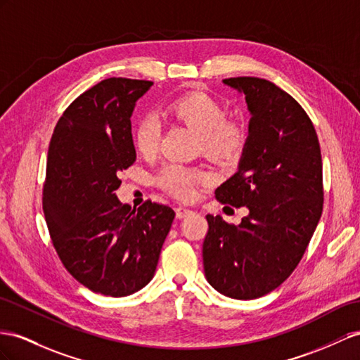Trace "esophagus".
Masks as SVG:
<instances>
[{"label": "esophagus", "mask_w": 360, "mask_h": 360, "mask_svg": "<svg viewBox=\"0 0 360 360\" xmlns=\"http://www.w3.org/2000/svg\"><path fill=\"white\" fill-rule=\"evenodd\" d=\"M176 217L178 219H182V217H186V216H188L190 213H191V210L190 208H186V207H176Z\"/></svg>", "instance_id": "1"}]
</instances>
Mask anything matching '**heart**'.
<instances>
[{
  "label": "heart",
  "mask_w": 360,
  "mask_h": 360,
  "mask_svg": "<svg viewBox=\"0 0 360 360\" xmlns=\"http://www.w3.org/2000/svg\"><path fill=\"white\" fill-rule=\"evenodd\" d=\"M167 114L199 134V147L220 162L240 160L248 143L246 127L226 120V108L217 98L202 91H193L170 101ZM162 126L153 114H144L134 129V144L143 156L158 152ZM213 181L211 172L181 162H169L156 173L155 182L174 198L188 200L196 186Z\"/></svg>",
  "instance_id": "1"
}]
</instances>
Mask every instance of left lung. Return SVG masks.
Wrapping results in <instances>:
<instances>
[{
  "mask_svg": "<svg viewBox=\"0 0 360 360\" xmlns=\"http://www.w3.org/2000/svg\"><path fill=\"white\" fill-rule=\"evenodd\" d=\"M251 112L238 172L216 188L220 204L246 207L240 225L207 216L202 245L208 283L225 297L254 300L289 278L324 205L318 135L290 94L260 77H229Z\"/></svg>",
  "mask_w": 360,
  "mask_h": 360,
  "instance_id": "left-lung-1",
  "label": "left lung"
}]
</instances>
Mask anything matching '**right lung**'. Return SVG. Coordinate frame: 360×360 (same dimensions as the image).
I'll use <instances>...</instances> for the list:
<instances>
[{
    "instance_id": "right-lung-1",
    "label": "right lung",
    "mask_w": 360,
    "mask_h": 360,
    "mask_svg": "<svg viewBox=\"0 0 360 360\" xmlns=\"http://www.w3.org/2000/svg\"><path fill=\"white\" fill-rule=\"evenodd\" d=\"M149 80L110 77L63 110L49 146L42 208L62 264L89 290L126 297L153 278L174 211L115 196L135 161L131 115Z\"/></svg>"
}]
</instances>
